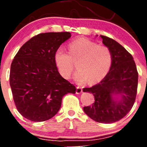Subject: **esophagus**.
Segmentation results:
<instances>
[{
	"mask_svg": "<svg viewBox=\"0 0 147 147\" xmlns=\"http://www.w3.org/2000/svg\"><path fill=\"white\" fill-rule=\"evenodd\" d=\"M82 88H81L80 86H77V90H76V93L77 94H79L82 93Z\"/></svg>",
	"mask_w": 147,
	"mask_h": 147,
	"instance_id": "esophagus-1",
	"label": "esophagus"
}]
</instances>
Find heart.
<instances>
[{"label": "heart", "instance_id": "obj_1", "mask_svg": "<svg viewBox=\"0 0 147 147\" xmlns=\"http://www.w3.org/2000/svg\"><path fill=\"white\" fill-rule=\"evenodd\" d=\"M59 72L64 78L72 76L75 64L78 70L75 75L79 84H90L102 80L110 71L113 64V54L109 47L98 45L85 38L74 40L68 45V52L59 48L54 55Z\"/></svg>", "mask_w": 147, "mask_h": 147}]
</instances>
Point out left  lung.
I'll use <instances>...</instances> for the list:
<instances>
[{"label":"left lung","mask_w":147,"mask_h":147,"mask_svg":"<svg viewBox=\"0 0 147 147\" xmlns=\"http://www.w3.org/2000/svg\"><path fill=\"white\" fill-rule=\"evenodd\" d=\"M100 37L112 52L113 64L99 84L83 89L95 97V103L84 107V111L95 122L109 124L119 121L132 109L137 95L138 72L132 55L122 45L109 37ZM115 94H121L122 99L115 101Z\"/></svg>","instance_id":"obj_1"}]
</instances>
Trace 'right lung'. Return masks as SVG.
Listing matches in <instances>:
<instances>
[{
  "label": "right lung",
  "mask_w": 147,
  "mask_h": 147,
  "mask_svg": "<svg viewBox=\"0 0 147 147\" xmlns=\"http://www.w3.org/2000/svg\"><path fill=\"white\" fill-rule=\"evenodd\" d=\"M71 36L68 32L41 33L19 49L11 64L9 84L18 112L33 122L55 115L62 98L75 94L76 87L61 76L54 55Z\"/></svg>",
  "instance_id": "add662e5"
}]
</instances>
